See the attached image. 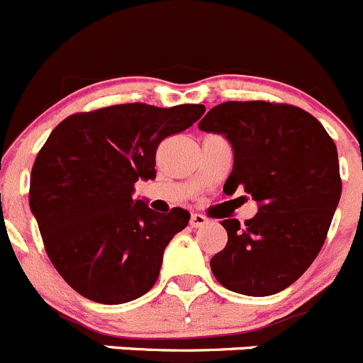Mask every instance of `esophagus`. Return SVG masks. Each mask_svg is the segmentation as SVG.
<instances>
[{
    "label": "esophagus",
    "instance_id": "1",
    "mask_svg": "<svg viewBox=\"0 0 363 363\" xmlns=\"http://www.w3.org/2000/svg\"><path fill=\"white\" fill-rule=\"evenodd\" d=\"M206 224H208V218L204 217V215L192 213V217H190V225H192V228H203V225Z\"/></svg>",
    "mask_w": 363,
    "mask_h": 363
}]
</instances>
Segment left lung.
Returning a JSON list of instances; mask_svg holds the SVG:
<instances>
[{
  "mask_svg": "<svg viewBox=\"0 0 363 363\" xmlns=\"http://www.w3.org/2000/svg\"><path fill=\"white\" fill-rule=\"evenodd\" d=\"M199 128L233 146L224 192L242 186L259 203L245 225L220 222L228 243L211 257V272L240 295H275L302 277L328 235L342 190L335 143L307 111L264 100L218 104Z\"/></svg>",
  "mask_w": 363,
  "mask_h": 363,
  "instance_id": "left-lung-1",
  "label": "left lung"
}]
</instances>
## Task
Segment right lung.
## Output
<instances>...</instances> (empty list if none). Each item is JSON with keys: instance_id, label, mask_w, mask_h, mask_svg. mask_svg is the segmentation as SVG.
<instances>
[{"instance_id": "obj_1", "label": "right lung", "mask_w": 363, "mask_h": 363, "mask_svg": "<svg viewBox=\"0 0 363 363\" xmlns=\"http://www.w3.org/2000/svg\"><path fill=\"white\" fill-rule=\"evenodd\" d=\"M204 109L120 104L70 114L51 132L31 169L30 208L49 259L79 295L116 305L153 288L164 249L190 213H155L132 197L134 185L155 178L160 143Z\"/></svg>"}]
</instances>
